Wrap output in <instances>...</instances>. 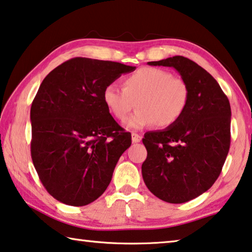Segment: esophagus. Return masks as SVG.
<instances>
[{"label": "esophagus", "instance_id": "obj_1", "mask_svg": "<svg viewBox=\"0 0 252 252\" xmlns=\"http://www.w3.org/2000/svg\"><path fill=\"white\" fill-rule=\"evenodd\" d=\"M131 137H132V142H133V143L140 142L141 139H142L141 135L138 134V133H132V135H131Z\"/></svg>", "mask_w": 252, "mask_h": 252}]
</instances>
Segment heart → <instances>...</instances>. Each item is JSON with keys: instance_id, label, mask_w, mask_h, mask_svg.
<instances>
[{"instance_id": "heart-1", "label": "heart", "mask_w": 252, "mask_h": 252, "mask_svg": "<svg viewBox=\"0 0 252 252\" xmlns=\"http://www.w3.org/2000/svg\"><path fill=\"white\" fill-rule=\"evenodd\" d=\"M103 102L119 121H125L135 106L139 111L126 121L132 130L156 125L174 126L189 104L190 91L185 79L155 67H142L122 79V90L109 84L102 92Z\"/></svg>"}]
</instances>
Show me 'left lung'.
Masks as SVG:
<instances>
[{
	"label": "left lung",
	"mask_w": 252,
	"mask_h": 252,
	"mask_svg": "<svg viewBox=\"0 0 252 252\" xmlns=\"http://www.w3.org/2000/svg\"><path fill=\"white\" fill-rule=\"evenodd\" d=\"M148 63L174 67L189 86L183 117L142 139L148 154L141 171L148 189L181 204L206 191L221 174L231 142L230 102L213 76L189 58L174 56Z\"/></svg>",
	"instance_id": "8db88e82"
}]
</instances>
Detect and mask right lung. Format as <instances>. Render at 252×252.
I'll use <instances>...</instances> for the list:
<instances>
[{
  "mask_svg": "<svg viewBox=\"0 0 252 252\" xmlns=\"http://www.w3.org/2000/svg\"><path fill=\"white\" fill-rule=\"evenodd\" d=\"M133 66L76 57L51 70L31 105V158L48 193L84 206L104 193L119 158L131 146L102 92Z\"/></svg>",
  "mask_w": 252,
  "mask_h": 252,
  "instance_id": "obj_1",
  "label": "right lung"
}]
</instances>
